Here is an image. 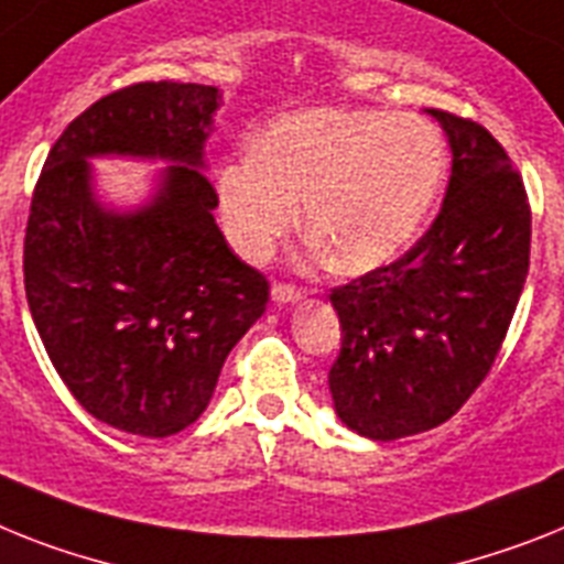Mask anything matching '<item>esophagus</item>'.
I'll list each match as a JSON object with an SVG mask.
<instances>
[{
	"label": "esophagus",
	"instance_id": "esophagus-1",
	"mask_svg": "<svg viewBox=\"0 0 564 564\" xmlns=\"http://www.w3.org/2000/svg\"><path fill=\"white\" fill-rule=\"evenodd\" d=\"M304 297V292L295 290V286H286V283H274L272 286V301L274 304H297Z\"/></svg>",
	"mask_w": 564,
	"mask_h": 564
}]
</instances>
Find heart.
I'll use <instances>...</instances> for the list:
<instances>
[{
	"mask_svg": "<svg viewBox=\"0 0 564 564\" xmlns=\"http://www.w3.org/2000/svg\"><path fill=\"white\" fill-rule=\"evenodd\" d=\"M444 165L442 134L421 117L338 108L286 113L254 151L220 165V220L240 254L260 258L295 224L304 197L312 249H329L347 272H367L413 243Z\"/></svg>",
	"mask_w": 564,
	"mask_h": 564,
	"instance_id": "heart-1",
	"label": "heart"
}]
</instances>
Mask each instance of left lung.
<instances>
[{"mask_svg": "<svg viewBox=\"0 0 564 564\" xmlns=\"http://www.w3.org/2000/svg\"><path fill=\"white\" fill-rule=\"evenodd\" d=\"M427 113L453 154L438 217L404 258L329 295L335 415L372 442L458 413L494 367L531 263V206L505 149L479 122Z\"/></svg>", "mask_w": 564, "mask_h": 564, "instance_id": "1", "label": "left lung"}]
</instances>
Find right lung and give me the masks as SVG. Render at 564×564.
I'll return each mask as SVG.
<instances>
[{"instance_id": "1", "label": "right lung", "mask_w": 564, "mask_h": 564, "mask_svg": "<svg viewBox=\"0 0 564 564\" xmlns=\"http://www.w3.org/2000/svg\"><path fill=\"white\" fill-rule=\"evenodd\" d=\"M215 85L140 83L97 99L51 149L31 200L25 295L45 352L97 421L143 438L209 406L269 283L215 224ZM94 159L163 162L140 204L106 202Z\"/></svg>"}]
</instances>
